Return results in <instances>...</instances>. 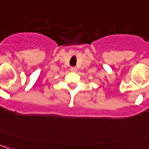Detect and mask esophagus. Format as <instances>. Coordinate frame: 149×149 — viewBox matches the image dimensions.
<instances>
[{
    "mask_svg": "<svg viewBox=\"0 0 149 149\" xmlns=\"http://www.w3.org/2000/svg\"><path fill=\"white\" fill-rule=\"evenodd\" d=\"M70 70H71L72 72H76L77 71V69L76 67H71V68H70Z\"/></svg>",
    "mask_w": 149,
    "mask_h": 149,
    "instance_id": "obj_1",
    "label": "esophagus"
}]
</instances>
